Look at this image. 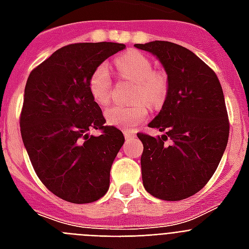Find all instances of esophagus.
<instances>
[{
  "label": "esophagus",
  "instance_id": "1",
  "mask_svg": "<svg viewBox=\"0 0 249 249\" xmlns=\"http://www.w3.org/2000/svg\"><path fill=\"white\" fill-rule=\"evenodd\" d=\"M124 136H125V138H133V137L136 136V134H134L133 132H128V130H124Z\"/></svg>",
  "mask_w": 249,
  "mask_h": 249
}]
</instances>
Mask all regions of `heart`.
<instances>
[{"label":"heart","instance_id":"obj_1","mask_svg":"<svg viewBox=\"0 0 249 249\" xmlns=\"http://www.w3.org/2000/svg\"><path fill=\"white\" fill-rule=\"evenodd\" d=\"M119 76L136 83L133 91L134 103L129 106H112L106 109L107 123L117 128L130 130L146 120L148 105L160 106L165 101L169 81L163 71L154 67L152 60L142 53L128 52L117 56L115 62ZM88 90L93 101L99 106H106L111 99L112 79L106 64H98L90 72L88 79Z\"/></svg>","mask_w":249,"mask_h":249}]
</instances>
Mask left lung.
I'll return each mask as SVG.
<instances>
[{"label": "left lung", "mask_w": 249, "mask_h": 249, "mask_svg": "<svg viewBox=\"0 0 249 249\" xmlns=\"http://www.w3.org/2000/svg\"><path fill=\"white\" fill-rule=\"evenodd\" d=\"M136 48L158 56L169 81L163 108L148 124L164 134L137 133L143 186L152 196L182 200L208 183L224 155L230 132L224 91L212 68L181 45L152 41Z\"/></svg>", "instance_id": "obj_1"}]
</instances>
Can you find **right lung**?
<instances>
[{
    "mask_svg": "<svg viewBox=\"0 0 249 249\" xmlns=\"http://www.w3.org/2000/svg\"><path fill=\"white\" fill-rule=\"evenodd\" d=\"M123 49L117 42L67 45L33 68L25 84L21 140L40 181L70 203H93L109 187L111 165L124 134L105 125L88 79L98 64ZM91 128H99L101 136H89Z\"/></svg>",
    "mask_w": 249,
    "mask_h": 249,
    "instance_id": "obj_1",
    "label": "right lung"
}]
</instances>
